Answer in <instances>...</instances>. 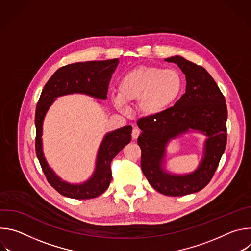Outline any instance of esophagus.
I'll return each instance as SVG.
<instances>
[{
	"instance_id": "34e87169",
	"label": "esophagus",
	"mask_w": 251,
	"mask_h": 251,
	"mask_svg": "<svg viewBox=\"0 0 251 251\" xmlns=\"http://www.w3.org/2000/svg\"><path fill=\"white\" fill-rule=\"evenodd\" d=\"M139 135H140V130L137 129V128H134V129L132 130V138H133V139H137Z\"/></svg>"
}]
</instances>
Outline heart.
Masks as SVG:
<instances>
[{"label": "heart", "mask_w": 251, "mask_h": 251, "mask_svg": "<svg viewBox=\"0 0 251 251\" xmlns=\"http://www.w3.org/2000/svg\"><path fill=\"white\" fill-rule=\"evenodd\" d=\"M183 87V76L175 69L138 66L122 76L118 93L112 95V102L123 110L125 102L138 100V109L142 114L156 116L178 99Z\"/></svg>", "instance_id": "heart-1"}]
</instances>
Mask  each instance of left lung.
<instances>
[{"label":"left lung","instance_id":"left-lung-1","mask_svg":"<svg viewBox=\"0 0 251 251\" xmlns=\"http://www.w3.org/2000/svg\"><path fill=\"white\" fill-rule=\"evenodd\" d=\"M176 63L186 75V92L163 113L138 120L141 168L159 193L178 197L202 190L211 180L226 146L227 108L225 96L207 71L186 58L165 59ZM196 130L204 134L203 157L192 173L177 175L164 169L165 148L171 138Z\"/></svg>","mask_w":251,"mask_h":251}]
</instances>
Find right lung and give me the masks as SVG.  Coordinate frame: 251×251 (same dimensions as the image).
<instances>
[{"label":"right lung","instance_id":"right-lung-1","mask_svg":"<svg viewBox=\"0 0 251 251\" xmlns=\"http://www.w3.org/2000/svg\"><path fill=\"white\" fill-rule=\"evenodd\" d=\"M119 59L71 63L57 69L45 85L35 109V152L48 182L60 195L77 200L93 199L108 189L113 158L131 141L132 126L127 125L107 133L99 146L95 169L87 181L70 184L60 178L48 164L43 151V124L47 112L57 97L68 94H85L106 99L109 81Z\"/></svg>","mask_w":251,"mask_h":251}]
</instances>
